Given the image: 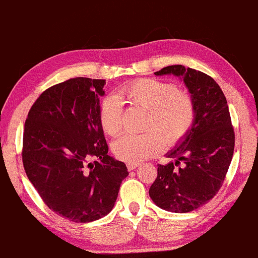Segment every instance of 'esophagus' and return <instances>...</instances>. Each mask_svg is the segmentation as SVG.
I'll return each mask as SVG.
<instances>
[{
    "mask_svg": "<svg viewBox=\"0 0 258 258\" xmlns=\"http://www.w3.org/2000/svg\"><path fill=\"white\" fill-rule=\"evenodd\" d=\"M126 167H128L129 171H133L135 170V168L139 167V164H134V163H128L126 164Z\"/></svg>",
    "mask_w": 258,
    "mask_h": 258,
    "instance_id": "obj_1",
    "label": "esophagus"
}]
</instances>
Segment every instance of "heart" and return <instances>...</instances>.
Returning a JSON list of instances; mask_svg holds the SVG:
<instances>
[{
  "instance_id": "1",
  "label": "heart",
  "mask_w": 258,
  "mask_h": 258,
  "mask_svg": "<svg viewBox=\"0 0 258 258\" xmlns=\"http://www.w3.org/2000/svg\"><path fill=\"white\" fill-rule=\"evenodd\" d=\"M117 95L130 105L148 111L145 124L147 132L124 135L112 145L113 154L126 163H141L163 151L165 144L176 145L189 133L195 118L191 95L157 79H140L120 88ZM99 122L106 135L116 136L120 133L123 110L116 95H107L101 100Z\"/></svg>"
}]
</instances>
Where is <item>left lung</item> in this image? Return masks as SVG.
<instances>
[{"label": "left lung", "instance_id": "1", "mask_svg": "<svg viewBox=\"0 0 258 258\" xmlns=\"http://www.w3.org/2000/svg\"><path fill=\"white\" fill-rule=\"evenodd\" d=\"M154 74L177 76L185 84L195 118L189 133L166 154L176 160L158 165L149 196L165 211L189 213L217 195L230 167L234 132L228 105L220 86L205 73L177 64Z\"/></svg>", "mask_w": 258, "mask_h": 258}]
</instances>
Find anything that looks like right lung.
<instances>
[{
    "instance_id": "obj_1",
    "label": "right lung",
    "mask_w": 258,
    "mask_h": 258,
    "mask_svg": "<svg viewBox=\"0 0 258 258\" xmlns=\"http://www.w3.org/2000/svg\"><path fill=\"white\" fill-rule=\"evenodd\" d=\"M104 85L75 78L52 86L34 101L25 122V172L44 203L73 222L109 214L129 174L125 164L107 154L99 122Z\"/></svg>"
}]
</instances>
